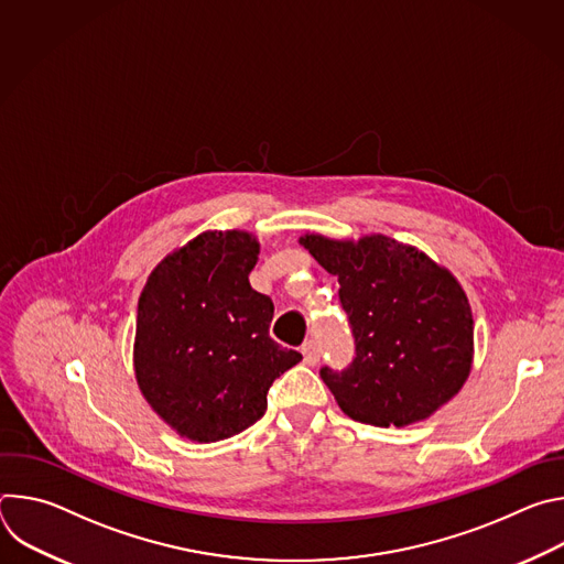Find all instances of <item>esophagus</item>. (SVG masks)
Returning a JSON list of instances; mask_svg holds the SVG:
<instances>
[{
	"mask_svg": "<svg viewBox=\"0 0 564 564\" xmlns=\"http://www.w3.org/2000/svg\"><path fill=\"white\" fill-rule=\"evenodd\" d=\"M301 352H303V361H305L307 366H316V364H318L321 350H318V346H316L314 341H307V344L301 348Z\"/></svg>",
	"mask_w": 564,
	"mask_h": 564,
	"instance_id": "obj_1",
	"label": "esophagus"
}]
</instances>
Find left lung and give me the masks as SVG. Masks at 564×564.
I'll return each mask as SVG.
<instances>
[{
	"label": "left lung",
	"instance_id": "8db88e82",
	"mask_svg": "<svg viewBox=\"0 0 564 564\" xmlns=\"http://www.w3.org/2000/svg\"><path fill=\"white\" fill-rule=\"evenodd\" d=\"M299 243L339 279L357 357L321 368L355 422L409 426L429 420L473 366V314L459 281L422 250L383 234L337 240L307 231Z\"/></svg>",
	"mask_w": 564,
	"mask_h": 564
}]
</instances>
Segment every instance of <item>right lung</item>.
Returning a JSON list of instances; mask_svg holds the SVG:
<instances>
[{
  "label": "right lung",
  "mask_w": 564,
  "mask_h": 564,
  "mask_svg": "<svg viewBox=\"0 0 564 564\" xmlns=\"http://www.w3.org/2000/svg\"><path fill=\"white\" fill-rule=\"evenodd\" d=\"M261 246L207 229L160 261L138 299L135 381L153 413L192 442L259 422L272 381L301 355L270 339L274 303L250 285Z\"/></svg>",
  "instance_id": "add662e5"
}]
</instances>
